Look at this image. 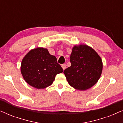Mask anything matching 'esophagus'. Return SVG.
Returning a JSON list of instances; mask_svg holds the SVG:
<instances>
[{"label":"esophagus","instance_id":"1","mask_svg":"<svg viewBox=\"0 0 123 123\" xmlns=\"http://www.w3.org/2000/svg\"><path fill=\"white\" fill-rule=\"evenodd\" d=\"M61 66H62V69H63V70H65L66 69V64H62L61 65Z\"/></svg>","mask_w":123,"mask_h":123}]
</instances>
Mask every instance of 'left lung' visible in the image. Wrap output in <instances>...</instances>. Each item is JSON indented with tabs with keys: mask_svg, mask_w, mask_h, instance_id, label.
Instances as JSON below:
<instances>
[{
	"mask_svg": "<svg viewBox=\"0 0 123 123\" xmlns=\"http://www.w3.org/2000/svg\"><path fill=\"white\" fill-rule=\"evenodd\" d=\"M71 66L63 72L66 80L76 90L84 91L98 82L102 74V59L92 47L75 45L70 57Z\"/></svg>",
	"mask_w": 123,
	"mask_h": 123,
	"instance_id": "obj_1",
	"label": "left lung"
}]
</instances>
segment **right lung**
Masks as SVG:
<instances>
[{"label":"right lung","mask_w":123,"mask_h":123,"mask_svg":"<svg viewBox=\"0 0 123 123\" xmlns=\"http://www.w3.org/2000/svg\"><path fill=\"white\" fill-rule=\"evenodd\" d=\"M63 69L47 49L37 47L29 51L22 60L21 72L25 81L37 89H44L53 84Z\"/></svg>","instance_id":"obj_1"}]
</instances>
